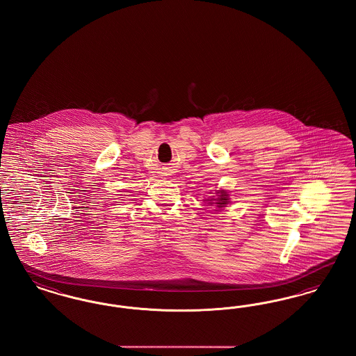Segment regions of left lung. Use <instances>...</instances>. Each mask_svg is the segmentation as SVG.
<instances>
[{
	"instance_id": "obj_1",
	"label": "left lung",
	"mask_w": 356,
	"mask_h": 356,
	"mask_svg": "<svg viewBox=\"0 0 356 356\" xmlns=\"http://www.w3.org/2000/svg\"><path fill=\"white\" fill-rule=\"evenodd\" d=\"M228 200H229V199H228V193H227L225 191H220L219 197H218V199H211V200L208 199V202H209L208 204H213V202L215 201L216 207L221 208V207H225V204H228Z\"/></svg>"
}]
</instances>
